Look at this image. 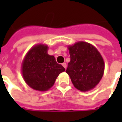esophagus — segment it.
<instances>
[{
  "instance_id": "1",
  "label": "esophagus",
  "mask_w": 122,
  "mask_h": 122,
  "mask_svg": "<svg viewBox=\"0 0 122 122\" xmlns=\"http://www.w3.org/2000/svg\"><path fill=\"white\" fill-rule=\"evenodd\" d=\"M62 65L63 66V67L64 68H65V69L66 68V63H63V64H62Z\"/></svg>"
}]
</instances>
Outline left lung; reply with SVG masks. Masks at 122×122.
<instances>
[{
    "label": "left lung",
    "instance_id": "1",
    "mask_svg": "<svg viewBox=\"0 0 122 122\" xmlns=\"http://www.w3.org/2000/svg\"><path fill=\"white\" fill-rule=\"evenodd\" d=\"M71 61L66 73L77 90L89 91L100 82L103 76L105 63L94 46L79 41L68 46Z\"/></svg>",
    "mask_w": 122,
    "mask_h": 122
}]
</instances>
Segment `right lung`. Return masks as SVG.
<instances>
[{
	"label": "right lung",
	"mask_w": 122,
	"mask_h": 122,
	"mask_svg": "<svg viewBox=\"0 0 122 122\" xmlns=\"http://www.w3.org/2000/svg\"><path fill=\"white\" fill-rule=\"evenodd\" d=\"M48 47L36 45L26 55L21 72L24 81L32 89L47 91L53 86L59 74L65 68L56 62L54 56L47 54Z\"/></svg>",
	"instance_id": "obj_1"
}]
</instances>
